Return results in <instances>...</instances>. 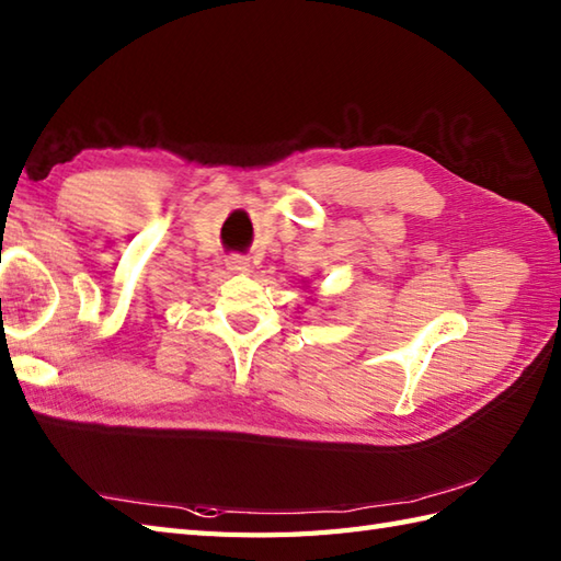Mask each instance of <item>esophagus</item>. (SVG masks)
<instances>
[{
  "mask_svg": "<svg viewBox=\"0 0 561 561\" xmlns=\"http://www.w3.org/2000/svg\"><path fill=\"white\" fill-rule=\"evenodd\" d=\"M226 267H229L233 274H248L250 272V260L243 255H229L226 257Z\"/></svg>",
  "mask_w": 561,
  "mask_h": 561,
  "instance_id": "obj_1",
  "label": "esophagus"
}]
</instances>
